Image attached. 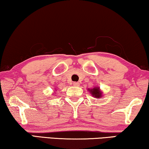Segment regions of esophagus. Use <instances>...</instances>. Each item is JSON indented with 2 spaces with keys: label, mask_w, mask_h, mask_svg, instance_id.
<instances>
[{
  "label": "esophagus",
  "mask_w": 149,
  "mask_h": 149,
  "mask_svg": "<svg viewBox=\"0 0 149 149\" xmlns=\"http://www.w3.org/2000/svg\"><path fill=\"white\" fill-rule=\"evenodd\" d=\"M73 85L77 87V86H79V83H78V82H74V83H73Z\"/></svg>",
  "instance_id": "esophagus-1"
}]
</instances>
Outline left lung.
I'll return each instance as SVG.
<instances>
[{"label":"left lung","instance_id":"8db88e82","mask_svg":"<svg viewBox=\"0 0 149 149\" xmlns=\"http://www.w3.org/2000/svg\"><path fill=\"white\" fill-rule=\"evenodd\" d=\"M91 91V93L93 97H97V98H99V97H101V93L100 92V88H97V87H95L93 88V89H91L90 90Z\"/></svg>","mask_w":149,"mask_h":149}]
</instances>
